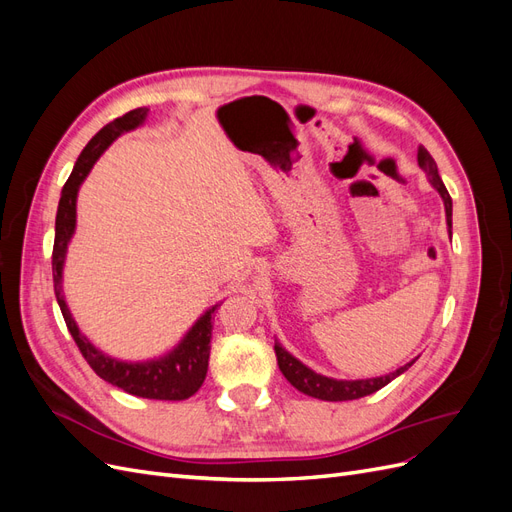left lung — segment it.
<instances>
[{
	"instance_id": "obj_1",
	"label": "left lung",
	"mask_w": 512,
	"mask_h": 512,
	"mask_svg": "<svg viewBox=\"0 0 512 512\" xmlns=\"http://www.w3.org/2000/svg\"><path fill=\"white\" fill-rule=\"evenodd\" d=\"M418 166H421L433 188H436L444 200V207H446V222L448 226L453 224V200L451 194H448L446 185L442 183L440 175H438V164L433 162V158L429 156V151L418 145ZM275 356H277V365H280L284 378L294 386V389L309 395V397H316L322 401H350V399H361L367 397L371 393L380 391L382 386L389 384L391 380H395L397 376L404 374L406 369H410L414 365V361L406 363L404 367H399L397 371L389 376H382V378H369V380H333L327 376H320L316 371H312L309 367H305L301 361L294 359L292 354H288L280 344L275 342Z\"/></svg>"
}]
</instances>
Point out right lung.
I'll return each mask as SVG.
<instances>
[{"label": "right lung", "instance_id": "obj_1", "mask_svg": "<svg viewBox=\"0 0 512 512\" xmlns=\"http://www.w3.org/2000/svg\"><path fill=\"white\" fill-rule=\"evenodd\" d=\"M147 111L149 108H134V111L108 123V126H104L94 138H91L79 160H76L72 175L68 177L64 190H61L57 207L53 245V286L59 309L61 314H64L66 327L74 339V344L79 346L89 367L94 369L102 380L143 399L183 401L190 399L205 382L211 350V322L215 318V312H218V305L211 307L209 312L194 324L192 331L185 335L183 342L168 356H164V359L151 363H121L115 359H108V356L98 352L87 342V337L79 333L70 309L64 301V294H61V267H64L66 247L76 224V192H79V185L87 177L91 166H94L96 160L102 156V151L111 145L121 132H128L136 126H141Z\"/></svg>", "mask_w": 512, "mask_h": 512}]
</instances>
